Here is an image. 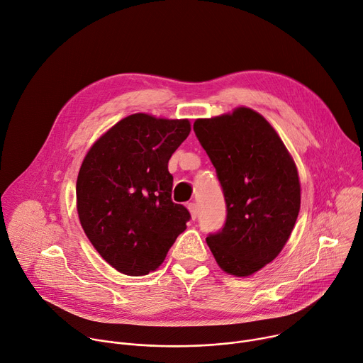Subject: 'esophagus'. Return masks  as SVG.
<instances>
[{
    "mask_svg": "<svg viewBox=\"0 0 363 363\" xmlns=\"http://www.w3.org/2000/svg\"><path fill=\"white\" fill-rule=\"evenodd\" d=\"M188 210H189V213H191V218H192V220H195L196 217H199V207H196V204L189 203V204H188Z\"/></svg>",
    "mask_w": 363,
    "mask_h": 363,
    "instance_id": "obj_1",
    "label": "esophagus"
}]
</instances>
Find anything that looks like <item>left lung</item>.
<instances>
[{"mask_svg": "<svg viewBox=\"0 0 363 363\" xmlns=\"http://www.w3.org/2000/svg\"><path fill=\"white\" fill-rule=\"evenodd\" d=\"M196 139L214 164L227 208L225 223L207 238L218 267L249 277L288 242L301 204L296 167L274 127L259 113L199 118Z\"/></svg>", "mask_w": 363, "mask_h": 363, "instance_id": "8db88e82", "label": "left lung"}]
</instances>
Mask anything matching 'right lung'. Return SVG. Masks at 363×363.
<instances>
[{
    "mask_svg": "<svg viewBox=\"0 0 363 363\" xmlns=\"http://www.w3.org/2000/svg\"><path fill=\"white\" fill-rule=\"evenodd\" d=\"M188 120L138 113L120 120L86 153L77 179L81 225L118 272L157 269L186 228L189 211L171 199L172 153L188 138Z\"/></svg>",
    "mask_w": 363,
    "mask_h": 363,
    "instance_id": "add662e5",
    "label": "right lung"
}]
</instances>
